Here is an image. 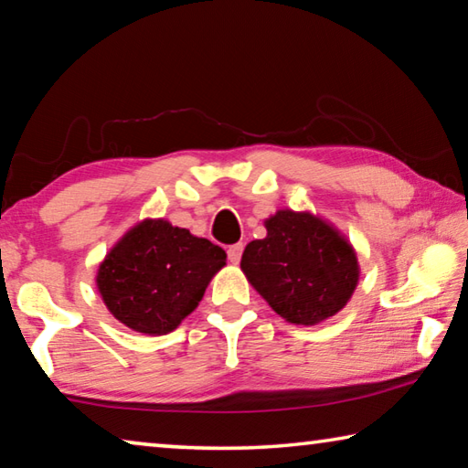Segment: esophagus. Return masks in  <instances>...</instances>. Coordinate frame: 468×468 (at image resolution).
<instances>
[{
	"label": "esophagus",
	"mask_w": 468,
	"mask_h": 468,
	"mask_svg": "<svg viewBox=\"0 0 468 468\" xmlns=\"http://www.w3.org/2000/svg\"><path fill=\"white\" fill-rule=\"evenodd\" d=\"M241 253H243V243H235V245H231V248L227 250L229 262H231V264H239V262H241Z\"/></svg>",
	"instance_id": "34e87169"
}]
</instances>
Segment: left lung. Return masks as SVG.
<instances>
[{
    "label": "left lung",
    "mask_w": 468,
    "mask_h": 468,
    "mask_svg": "<svg viewBox=\"0 0 468 468\" xmlns=\"http://www.w3.org/2000/svg\"><path fill=\"white\" fill-rule=\"evenodd\" d=\"M264 225L268 233L248 243L241 271L268 305L301 326L343 310L359 281L353 245L310 212L279 210Z\"/></svg>",
    "instance_id": "left-lung-1"
}]
</instances>
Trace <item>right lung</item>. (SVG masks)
<instances>
[{
	"label": "right lung",
	"instance_id": "1",
	"mask_svg": "<svg viewBox=\"0 0 468 468\" xmlns=\"http://www.w3.org/2000/svg\"><path fill=\"white\" fill-rule=\"evenodd\" d=\"M227 253L165 218L132 227L102 260L97 287L107 310L142 335L161 336L192 314Z\"/></svg>",
	"mask_w": 468,
	"mask_h": 468
}]
</instances>
